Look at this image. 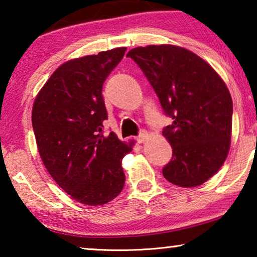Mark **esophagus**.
Masks as SVG:
<instances>
[{
	"label": "esophagus",
	"mask_w": 257,
	"mask_h": 257,
	"mask_svg": "<svg viewBox=\"0 0 257 257\" xmlns=\"http://www.w3.org/2000/svg\"><path fill=\"white\" fill-rule=\"evenodd\" d=\"M146 138H147V132H146V131H142V132L139 133V136L137 137L136 140H137V142H138L139 144H143V143H145Z\"/></svg>",
	"instance_id": "obj_1"
}]
</instances>
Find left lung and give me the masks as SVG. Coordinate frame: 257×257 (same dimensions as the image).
I'll list each match as a JSON object with an SVG mask.
<instances>
[{"label": "left lung", "mask_w": 257, "mask_h": 257, "mask_svg": "<svg viewBox=\"0 0 257 257\" xmlns=\"http://www.w3.org/2000/svg\"><path fill=\"white\" fill-rule=\"evenodd\" d=\"M126 57L142 69L173 120L163 130L173 150L165 179L180 187L202 185L229 151L233 101L226 84L208 63L175 45L135 48Z\"/></svg>", "instance_id": "left-lung-1"}]
</instances>
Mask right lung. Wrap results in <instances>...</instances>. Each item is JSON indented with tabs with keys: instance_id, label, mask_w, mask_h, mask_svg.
<instances>
[{
	"instance_id": "right-lung-1",
	"label": "right lung",
	"mask_w": 257,
	"mask_h": 257,
	"mask_svg": "<svg viewBox=\"0 0 257 257\" xmlns=\"http://www.w3.org/2000/svg\"><path fill=\"white\" fill-rule=\"evenodd\" d=\"M126 48L64 63L35 99L33 128L44 166L61 188L89 206L110 202L121 192V160L132 147L113 132L103 136L107 119L103 84Z\"/></svg>"
}]
</instances>
